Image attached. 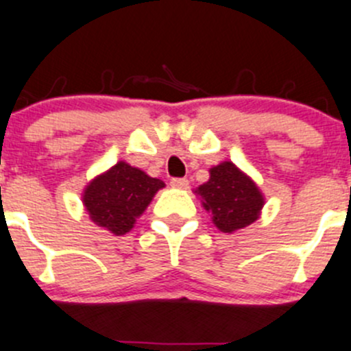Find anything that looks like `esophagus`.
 Segmentation results:
<instances>
[{"label":"esophagus","mask_w":351,"mask_h":351,"mask_svg":"<svg viewBox=\"0 0 351 351\" xmlns=\"http://www.w3.org/2000/svg\"><path fill=\"white\" fill-rule=\"evenodd\" d=\"M171 186L176 187V189H187L189 187V180L182 179V177H177V179L171 180Z\"/></svg>","instance_id":"34e87169"}]
</instances>
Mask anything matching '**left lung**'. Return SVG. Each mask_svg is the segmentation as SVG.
I'll return each mask as SVG.
<instances>
[{"label": "left lung", "instance_id": "obj_1", "mask_svg": "<svg viewBox=\"0 0 351 351\" xmlns=\"http://www.w3.org/2000/svg\"><path fill=\"white\" fill-rule=\"evenodd\" d=\"M201 204L211 213L215 227L232 234L261 217L265 194L258 184L234 162L225 160L210 169V179L194 189Z\"/></svg>", "mask_w": 351, "mask_h": 351}]
</instances>
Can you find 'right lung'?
Segmentation results:
<instances>
[{
  "label": "right lung",
  "instance_id": "right-lung-1",
  "mask_svg": "<svg viewBox=\"0 0 351 351\" xmlns=\"http://www.w3.org/2000/svg\"><path fill=\"white\" fill-rule=\"evenodd\" d=\"M162 187H165L164 180L119 160L86 184L82 201L97 227L124 235L134 227L136 218L145 213Z\"/></svg>",
  "mask_w": 351,
  "mask_h": 351
}]
</instances>
